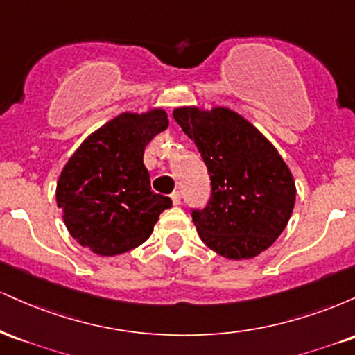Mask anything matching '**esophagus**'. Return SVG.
<instances>
[{
	"instance_id": "34e87169",
	"label": "esophagus",
	"mask_w": 355,
	"mask_h": 355,
	"mask_svg": "<svg viewBox=\"0 0 355 355\" xmlns=\"http://www.w3.org/2000/svg\"><path fill=\"white\" fill-rule=\"evenodd\" d=\"M170 197H172L173 205H180V202H182V195H180V191H173V193L170 195Z\"/></svg>"
}]
</instances>
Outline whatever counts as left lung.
Returning a JSON list of instances; mask_svg holds the SVG:
<instances>
[{
	"instance_id": "left-lung-1",
	"label": "left lung",
	"mask_w": 355,
	"mask_h": 355,
	"mask_svg": "<svg viewBox=\"0 0 355 355\" xmlns=\"http://www.w3.org/2000/svg\"><path fill=\"white\" fill-rule=\"evenodd\" d=\"M173 118L197 145L211 198L193 211L207 247L230 260L254 259L279 239L295 205V180L272 141L227 107H178Z\"/></svg>"
}]
</instances>
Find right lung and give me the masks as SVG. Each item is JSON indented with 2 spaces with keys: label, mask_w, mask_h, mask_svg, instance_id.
Here are the masks:
<instances>
[{
  "label": "right lung",
  "mask_w": 355,
  "mask_h": 355,
  "mask_svg": "<svg viewBox=\"0 0 355 355\" xmlns=\"http://www.w3.org/2000/svg\"><path fill=\"white\" fill-rule=\"evenodd\" d=\"M168 126L164 108L123 112L81 141L56 182V205L81 247L101 257L132 250L152 235L172 200L155 193L145 146Z\"/></svg>",
  "instance_id": "1"
}]
</instances>
